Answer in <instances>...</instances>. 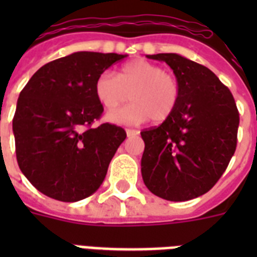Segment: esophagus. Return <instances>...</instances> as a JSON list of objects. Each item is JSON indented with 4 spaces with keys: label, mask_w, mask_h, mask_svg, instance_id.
I'll use <instances>...</instances> for the list:
<instances>
[{
    "label": "esophagus",
    "mask_w": 257,
    "mask_h": 257,
    "mask_svg": "<svg viewBox=\"0 0 257 257\" xmlns=\"http://www.w3.org/2000/svg\"><path fill=\"white\" fill-rule=\"evenodd\" d=\"M126 135H128V136L139 135V131H136V129H126Z\"/></svg>",
    "instance_id": "esophagus-1"
}]
</instances>
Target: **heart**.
Returning a JSON list of instances; mask_svg holds the SVG:
<instances>
[{"label": "heart", "instance_id": "obj_1", "mask_svg": "<svg viewBox=\"0 0 257 257\" xmlns=\"http://www.w3.org/2000/svg\"><path fill=\"white\" fill-rule=\"evenodd\" d=\"M94 93L108 110L133 100L129 106L106 116L114 124L136 125L151 117L161 122L171 116L180 98V84L175 74L164 72L157 64L135 60L122 65L118 74L104 72L94 82Z\"/></svg>", "mask_w": 257, "mask_h": 257}]
</instances>
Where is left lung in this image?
<instances>
[{
  "label": "left lung",
  "mask_w": 257,
  "mask_h": 257,
  "mask_svg": "<svg viewBox=\"0 0 257 257\" xmlns=\"http://www.w3.org/2000/svg\"><path fill=\"white\" fill-rule=\"evenodd\" d=\"M147 57L171 66L180 98L163 124L141 132V175L153 195L187 201L207 193L227 169L237 145L239 110L231 90L207 66L176 53Z\"/></svg>",
  "instance_id": "1"
}]
</instances>
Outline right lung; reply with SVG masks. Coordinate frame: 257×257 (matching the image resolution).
Returning a JSON list of instances; mask_svg holds the SVG:
<instances>
[{"label":"right lung","instance_id":"right-lung-1","mask_svg":"<svg viewBox=\"0 0 257 257\" xmlns=\"http://www.w3.org/2000/svg\"><path fill=\"white\" fill-rule=\"evenodd\" d=\"M125 57L77 52L57 58L41 66L20 93L13 117L18 167L48 197L73 203L104 181L126 133L109 122L92 128L104 112L94 82Z\"/></svg>","mask_w":257,"mask_h":257}]
</instances>
